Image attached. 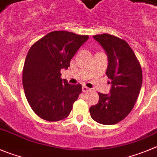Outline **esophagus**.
<instances>
[{
	"instance_id": "1",
	"label": "esophagus",
	"mask_w": 157,
	"mask_h": 157,
	"mask_svg": "<svg viewBox=\"0 0 157 157\" xmlns=\"http://www.w3.org/2000/svg\"><path fill=\"white\" fill-rule=\"evenodd\" d=\"M89 91H90V89H89V88H88L87 86H82V92H89Z\"/></svg>"
}]
</instances>
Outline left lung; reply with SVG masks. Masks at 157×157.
<instances>
[{"label":"left lung","mask_w":157,"mask_h":157,"mask_svg":"<svg viewBox=\"0 0 157 157\" xmlns=\"http://www.w3.org/2000/svg\"><path fill=\"white\" fill-rule=\"evenodd\" d=\"M108 57L106 75L111 79L109 94L98 93V103L89 109L91 117L103 125H113L133 108L143 82L142 68L133 51L124 40L109 34L94 35Z\"/></svg>","instance_id":"1"}]
</instances>
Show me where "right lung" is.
I'll list each match as a JSON object with an SVG mask.
<instances>
[{
    "label": "right lung",
    "instance_id": "obj_1",
    "mask_svg": "<svg viewBox=\"0 0 157 157\" xmlns=\"http://www.w3.org/2000/svg\"><path fill=\"white\" fill-rule=\"evenodd\" d=\"M89 39L65 31L48 33L29 49L23 68V87L30 106L50 122L65 119L82 92L81 84L61 78L76 52Z\"/></svg>",
    "mask_w": 157,
    "mask_h": 157
}]
</instances>
